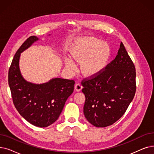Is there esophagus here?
Instances as JSON below:
<instances>
[{
    "label": "esophagus",
    "instance_id": "1",
    "mask_svg": "<svg viewBox=\"0 0 154 154\" xmlns=\"http://www.w3.org/2000/svg\"><path fill=\"white\" fill-rule=\"evenodd\" d=\"M82 89V86L81 84H77L75 85V90L77 91V92H79L81 91Z\"/></svg>",
    "mask_w": 154,
    "mask_h": 154
}]
</instances>
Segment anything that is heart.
<instances>
[{"label": "heart", "mask_w": 154, "mask_h": 154, "mask_svg": "<svg viewBox=\"0 0 154 154\" xmlns=\"http://www.w3.org/2000/svg\"><path fill=\"white\" fill-rule=\"evenodd\" d=\"M72 58L81 62V69L86 77L97 75L103 72L108 66L111 50L109 45L94 36H86L77 39L70 49ZM65 67L74 71V62L69 58L65 59Z\"/></svg>", "instance_id": "obj_1"}]
</instances>
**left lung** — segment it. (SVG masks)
I'll list each match as a JSON object with an SVG mask.
<instances>
[{
  "instance_id": "1",
  "label": "left lung",
  "mask_w": 154,
  "mask_h": 154,
  "mask_svg": "<svg viewBox=\"0 0 154 154\" xmlns=\"http://www.w3.org/2000/svg\"><path fill=\"white\" fill-rule=\"evenodd\" d=\"M135 65L121 42L118 55L105 70L82 82L87 120L101 128L117 122L135 96Z\"/></svg>"
}]
</instances>
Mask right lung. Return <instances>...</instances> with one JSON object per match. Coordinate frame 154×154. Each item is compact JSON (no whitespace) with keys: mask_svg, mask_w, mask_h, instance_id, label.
Masks as SVG:
<instances>
[{"mask_svg":"<svg viewBox=\"0 0 154 154\" xmlns=\"http://www.w3.org/2000/svg\"><path fill=\"white\" fill-rule=\"evenodd\" d=\"M38 40L37 36H30L18 49L9 70L8 81L13 103L19 114L31 124L43 128L58 119L66 99L73 92L75 82L61 78H53L40 84L26 81L19 69L20 56Z\"/></svg>","mask_w":154,"mask_h":154,"instance_id":"obj_1","label":"right lung"}]
</instances>
